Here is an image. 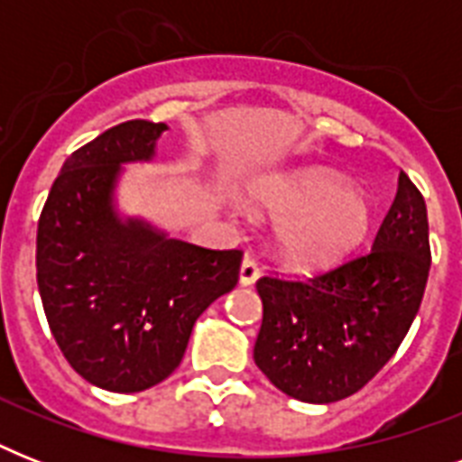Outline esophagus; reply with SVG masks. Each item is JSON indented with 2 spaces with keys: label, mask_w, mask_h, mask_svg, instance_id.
I'll return each mask as SVG.
<instances>
[{
  "label": "esophagus",
  "mask_w": 462,
  "mask_h": 462,
  "mask_svg": "<svg viewBox=\"0 0 462 462\" xmlns=\"http://www.w3.org/2000/svg\"><path fill=\"white\" fill-rule=\"evenodd\" d=\"M259 266H256V261L254 259H245L242 261V268H239V285H245V288H249V285H254V282L259 281Z\"/></svg>",
  "instance_id": "obj_1"
}]
</instances>
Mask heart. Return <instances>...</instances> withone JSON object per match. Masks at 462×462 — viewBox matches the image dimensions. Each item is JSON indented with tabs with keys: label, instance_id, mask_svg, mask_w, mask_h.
I'll use <instances>...</instances> for the list:
<instances>
[{
	"label": "heart",
	"instance_id": "1",
	"mask_svg": "<svg viewBox=\"0 0 462 462\" xmlns=\"http://www.w3.org/2000/svg\"><path fill=\"white\" fill-rule=\"evenodd\" d=\"M249 203L268 216H285L275 230V249L297 271H321L347 259L374 220L369 196L328 167L259 180L249 187Z\"/></svg>",
	"mask_w": 462,
	"mask_h": 462
}]
</instances>
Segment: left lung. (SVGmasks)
<instances>
[{
    "label": "left lung",
    "instance_id": "1",
    "mask_svg": "<svg viewBox=\"0 0 462 462\" xmlns=\"http://www.w3.org/2000/svg\"><path fill=\"white\" fill-rule=\"evenodd\" d=\"M430 223L405 172L372 252L309 281L263 275V321L254 362L268 381L302 402L357 393L401 347L430 278Z\"/></svg>",
    "mask_w": 462,
    "mask_h": 462
}]
</instances>
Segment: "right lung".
<instances>
[{
  "instance_id": "right-lung-1",
  "label": "right lung",
  "mask_w": 462,
  "mask_h": 462,
  "mask_svg": "<svg viewBox=\"0 0 462 462\" xmlns=\"http://www.w3.org/2000/svg\"><path fill=\"white\" fill-rule=\"evenodd\" d=\"M162 122L132 119L69 155L38 220L47 323L83 379L139 393L180 366L196 319L237 285L242 252L203 249L119 217L125 162L151 160Z\"/></svg>"
}]
</instances>
